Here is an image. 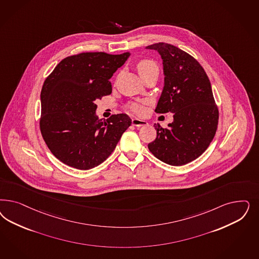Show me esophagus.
<instances>
[{"label": "esophagus", "mask_w": 259, "mask_h": 259, "mask_svg": "<svg viewBox=\"0 0 259 259\" xmlns=\"http://www.w3.org/2000/svg\"><path fill=\"white\" fill-rule=\"evenodd\" d=\"M132 122H133V125H135V126H142V125H148L147 121L138 119V118H133Z\"/></svg>", "instance_id": "1"}]
</instances>
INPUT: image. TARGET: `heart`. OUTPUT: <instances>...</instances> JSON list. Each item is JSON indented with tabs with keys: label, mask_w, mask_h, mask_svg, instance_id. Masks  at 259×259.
<instances>
[{
	"label": "heart",
	"mask_w": 259,
	"mask_h": 259,
	"mask_svg": "<svg viewBox=\"0 0 259 259\" xmlns=\"http://www.w3.org/2000/svg\"><path fill=\"white\" fill-rule=\"evenodd\" d=\"M135 67H136L137 72L139 73V75L141 76L142 79L147 76L152 74V73H158L159 72L158 66L153 61L149 60V59L140 60L139 62H137ZM128 108L135 113H143L145 110L143 103H137V102L131 103Z\"/></svg>",
	"instance_id": "1"
}]
</instances>
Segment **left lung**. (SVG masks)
<instances>
[{
  "instance_id": "8db88e82",
  "label": "left lung",
  "mask_w": 259,
  "mask_h": 259,
  "mask_svg": "<svg viewBox=\"0 0 259 259\" xmlns=\"http://www.w3.org/2000/svg\"><path fill=\"white\" fill-rule=\"evenodd\" d=\"M163 60L164 88L155 112L174 113L167 127L154 124L157 136L148 145L150 152L171 166L198 158L212 141L218 109L209 78L200 64L184 50L166 42L147 47Z\"/></svg>"
}]
</instances>
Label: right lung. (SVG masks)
Segmentation results:
<instances>
[{
  "label": "right lung",
  "mask_w": 259,
  "mask_h": 259,
  "mask_svg": "<svg viewBox=\"0 0 259 259\" xmlns=\"http://www.w3.org/2000/svg\"><path fill=\"white\" fill-rule=\"evenodd\" d=\"M131 53L83 52L63 59L41 92L40 128L52 154L69 167H97L116 148L132 124L125 113L102 121L95 100L111 93L109 79Z\"/></svg>",
  "instance_id": "1"
}]
</instances>
